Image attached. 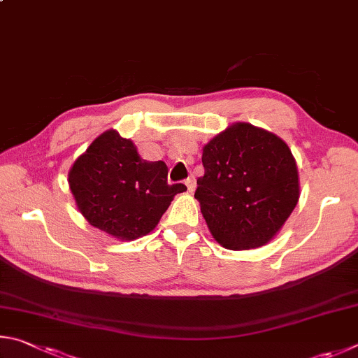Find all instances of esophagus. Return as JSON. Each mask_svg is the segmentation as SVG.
<instances>
[{
    "label": "esophagus",
    "mask_w": 358,
    "mask_h": 358,
    "mask_svg": "<svg viewBox=\"0 0 358 358\" xmlns=\"http://www.w3.org/2000/svg\"><path fill=\"white\" fill-rule=\"evenodd\" d=\"M185 185H187V190H189L190 193H193V192H195V189H196V179L193 178V176H190V178L185 180Z\"/></svg>",
    "instance_id": "esophagus-1"
}]
</instances>
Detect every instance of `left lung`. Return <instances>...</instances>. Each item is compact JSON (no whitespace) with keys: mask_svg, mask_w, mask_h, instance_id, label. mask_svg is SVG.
Segmentation results:
<instances>
[{"mask_svg":"<svg viewBox=\"0 0 358 358\" xmlns=\"http://www.w3.org/2000/svg\"><path fill=\"white\" fill-rule=\"evenodd\" d=\"M195 198L214 239L228 250L273 239L299 201V173L287 144L264 129L236 122L203 148Z\"/></svg>","mask_w":358,"mask_h":358,"instance_id":"left-lung-1","label":"left lung"}]
</instances>
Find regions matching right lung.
Returning <instances> with one entry per match:
<instances>
[{
	"label": "right lung",
	"mask_w": 358,
	"mask_h": 358,
	"mask_svg": "<svg viewBox=\"0 0 358 358\" xmlns=\"http://www.w3.org/2000/svg\"><path fill=\"white\" fill-rule=\"evenodd\" d=\"M69 185L86 220L122 241L149 234L174 195L187 190L168 184L165 162L143 160L116 130H106L75 160Z\"/></svg>",
	"instance_id": "add662e5"
}]
</instances>
